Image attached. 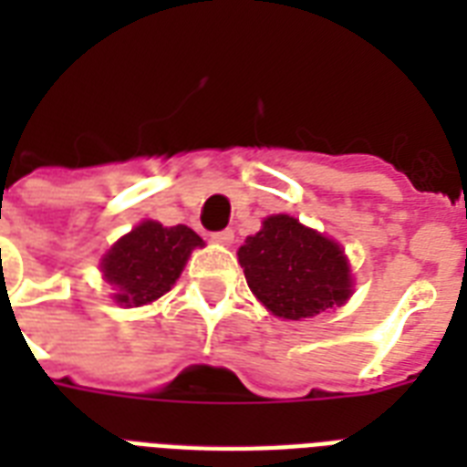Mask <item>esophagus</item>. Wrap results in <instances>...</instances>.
<instances>
[{
	"mask_svg": "<svg viewBox=\"0 0 467 467\" xmlns=\"http://www.w3.org/2000/svg\"><path fill=\"white\" fill-rule=\"evenodd\" d=\"M213 242H218V244H233L234 240V233L227 227V230H220V233H213L211 234Z\"/></svg>",
	"mask_w": 467,
	"mask_h": 467,
	"instance_id": "esophagus-1",
	"label": "esophagus"
}]
</instances>
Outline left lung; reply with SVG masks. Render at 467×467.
<instances>
[{"label": "left lung", "instance_id": "1", "mask_svg": "<svg viewBox=\"0 0 467 467\" xmlns=\"http://www.w3.org/2000/svg\"><path fill=\"white\" fill-rule=\"evenodd\" d=\"M237 259L256 300L276 317H315L351 296V269L339 242L284 213L264 220Z\"/></svg>", "mask_w": 467, "mask_h": 467}]
</instances>
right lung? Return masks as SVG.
Wrapping results in <instances>:
<instances>
[{"instance_id":"obj_1","label":"right lung","mask_w":467,"mask_h":467,"mask_svg":"<svg viewBox=\"0 0 467 467\" xmlns=\"http://www.w3.org/2000/svg\"><path fill=\"white\" fill-rule=\"evenodd\" d=\"M196 247H203V240L191 227H164L157 220H142L106 252L101 274L116 288V303L148 306L171 291Z\"/></svg>"}]
</instances>
